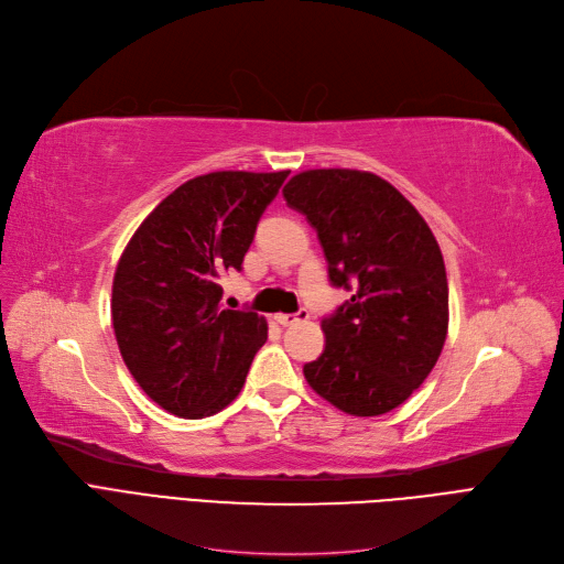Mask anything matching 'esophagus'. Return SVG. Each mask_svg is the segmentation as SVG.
<instances>
[{
  "instance_id": "34e87169",
  "label": "esophagus",
  "mask_w": 564,
  "mask_h": 564,
  "mask_svg": "<svg viewBox=\"0 0 564 564\" xmlns=\"http://www.w3.org/2000/svg\"><path fill=\"white\" fill-rule=\"evenodd\" d=\"M307 317H310V313H307L305 307H301L299 313H278V315H275V322L282 324V326H291V324H296V322L307 319Z\"/></svg>"
}]
</instances>
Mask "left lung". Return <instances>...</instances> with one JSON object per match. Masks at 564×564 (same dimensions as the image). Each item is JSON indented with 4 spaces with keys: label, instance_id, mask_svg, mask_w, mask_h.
<instances>
[{
    "label": "left lung",
    "instance_id": "left-lung-1",
    "mask_svg": "<svg viewBox=\"0 0 564 564\" xmlns=\"http://www.w3.org/2000/svg\"><path fill=\"white\" fill-rule=\"evenodd\" d=\"M284 200L317 230L334 286L352 291L322 319L307 384L347 415L376 417L411 397L448 334V278L432 228L401 193L364 170H307Z\"/></svg>",
    "mask_w": 564,
    "mask_h": 564
}]
</instances>
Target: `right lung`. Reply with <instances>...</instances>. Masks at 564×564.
Returning a JSON list of instances; mask_svg holds the SVG:
<instances>
[{
  "mask_svg": "<svg viewBox=\"0 0 564 564\" xmlns=\"http://www.w3.org/2000/svg\"><path fill=\"white\" fill-rule=\"evenodd\" d=\"M289 170H224L188 180L134 230L111 289L116 343L132 378L167 413L198 420L242 390L268 324L221 307L263 209Z\"/></svg>",
  "mask_w": 564,
  "mask_h": 564,
  "instance_id": "add662e5",
  "label": "right lung"
}]
</instances>
